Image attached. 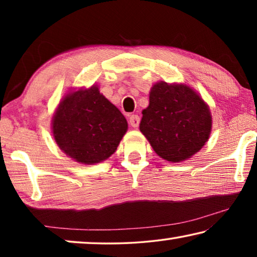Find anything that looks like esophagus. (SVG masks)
I'll return each mask as SVG.
<instances>
[{"instance_id":"obj_1","label":"esophagus","mask_w":257,"mask_h":257,"mask_svg":"<svg viewBox=\"0 0 257 257\" xmlns=\"http://www.w3.org/2000/svg\"><path fill=\"white\" fill-rule=\"evenodd\" d=\"M139 121H141V119H139V116L136 115V114H133L129 116V124L132 125V127L134 128H137L139 125Z\"/></svg>"}]
</instances>
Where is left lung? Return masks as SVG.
I'll list each match as a JSON object with an SVG mask.
<instances>
[{"label":"left lung","mask_w":257,"mask_h":257,"mask_svg":"<svg viewBox=\"0 0 257 257\" xmlns=\"http://www.w3.org/2000/svg\"><path fill=\"white\" fill-rule=\"evenodd\" d=\"M139 129L160 158L177 163L205 145L212 116L207 104L189 86L159 81L152 87Z\"/></svg>","instance_id":"left-lung-1"}]
</instances>
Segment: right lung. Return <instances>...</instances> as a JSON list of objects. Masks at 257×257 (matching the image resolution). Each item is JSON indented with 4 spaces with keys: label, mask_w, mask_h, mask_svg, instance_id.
I'll list each match as a JSON object with an SVG mask.
<instances>
[{
    "label": "right lung",
    "mask_w": 257,
    "mask_h": 257,
    "mask_svg": "<svg viewBox=\"0 0 257 257\" xmlns=\"http://www.w3.org/2000/svg\"><path fill=\"white\" fill-rule=\"evenodd\" d=\"M127 129L122 113L95 85L67 94L52 119V133L60 150L82 164L110 158Z\"/></svg>",
    "instance_id": "obj_1"
}]
</instances>
